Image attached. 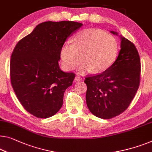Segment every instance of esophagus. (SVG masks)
<instances>
[{
	"instance_id": "esophagus-1",
	"label": "esophagus",
	"mask_w": 152,
	"mask_h": 152,
	"mask_svg": "<svg viewBox=\"0 0 152 152\" xmlns=\"http://www.w3.org/2000/svg\"><path fill=\"white\" fill-rule=\"evenodd\" d=\"M82 80H83L82 78H81V77L79 76H76L75 77V78H74V80H75V82H79V81H81Z\"/></svg>"
}]
</instances>
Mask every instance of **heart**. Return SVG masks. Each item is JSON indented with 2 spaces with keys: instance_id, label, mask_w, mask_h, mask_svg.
I'll return each mask as SVG.
<instances>
[{
  "instance_id": "heart-1",
  "label": "heart",
  "mask_w": 152,
  "mask_h": 152,
  "mask_svg": "<svg viewBox=\"0 0 152 152\" xmlns=\"http://www.w3.org/2000/svg\"><path fill=\"white\" fill-rule=\"evenodd\" d=\"M118 52L117 39L98 28H86L77 33L72 44H65L60 50L63 67L71 71L78 66L80 73L105 71L115 61Z\"/></svg>"
}]
</instances>
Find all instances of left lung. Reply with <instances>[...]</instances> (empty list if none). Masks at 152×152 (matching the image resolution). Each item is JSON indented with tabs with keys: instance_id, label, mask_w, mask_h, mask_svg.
I'll return each instance as SVG.
<instances>
[{
	"instance_id": "8db88e82",
	"label": "left lung",
	"mask_w": 152,
	"mask_h": 152,
	"mask_svg": "<svg viewBox=\"0 0 152 152\" xmlns=\"http://www.w3.org/2000/svg\"><path fill=\"white\" fill-rule=\"evenodd\" d=\"M121 39L118 57L111 66L102 73L85 77L87 104L99 118L111 119L125 111L140 85L141 61L137 48L126 38Z\"/></svg>"
}]
</instances>
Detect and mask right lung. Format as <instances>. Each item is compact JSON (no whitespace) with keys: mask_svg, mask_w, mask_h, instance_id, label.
<instances>
[{"mask_svg":"<svg viewBox=\"0 0 152 152\" xmlns=\"http://www.w3.org/2000/svg\"><path fill=\"white\" fill-rule=\"evenodd\" d=\"M83 24L45 22L18 42L11 54L10 79L18 100L37 118H48L63 105L75 74L60 69V50L65 40Z\"/></svg>","mask_w":152,"mask_h":152,"instance_id":"obj_1","label":"right lung"}]
</instances>
